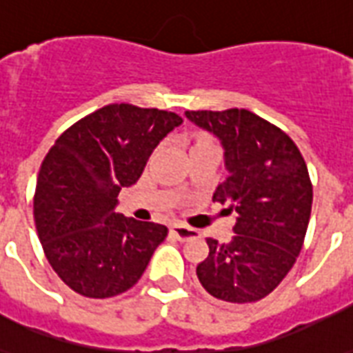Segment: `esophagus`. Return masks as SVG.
Listing matches in <instances>:
<instances>
[{
	"mask_svg": "<svg viewBox=\"0 0 353 353\" xmlns=\"http://www.w3.org/2000/svg\"><path fill=\"white\" fill-rule=\"evenodd\" d=\"M170 232L174 234L176 239L179 241H187V239H192V237H198V232L194 228H189V226H185V224H174Z\"/></svg>",
	"mask_w": 353,
	"mask_h": 353,
	"instance_id": "1",
	"label": "esophagus"
}]
</instances>
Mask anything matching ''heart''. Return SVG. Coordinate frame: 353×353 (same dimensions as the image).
<instances>
[{
	"mask_svg": "<svg viewBox=\"0 0 353 353\" xmlns=\"http://www.w3.org/2000/svg\"><path fill=\"white\" fill-rule=\"evenodd\" d=\"M210 145H215V142H213V138H211L208 132H194V134L189 138L190 151L198 150V148H210Z\"/></svg>",
	"mask_w": 353,
	"mask_h": 353,
	"instance_id": "obj_1",
	"label": "heart"
}]
</instances>
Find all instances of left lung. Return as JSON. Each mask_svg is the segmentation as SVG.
<instances>
[{"instance_id": "8db88e82", "label": "left lung", "mask_w": 353, "mask_h": 353, "mask_svg": "<svg viewBox=\"0 0 353 353\" xmlns=\"http://www.w3.org/2000/svg\"><path fill=\"white\" fill-rule=\"evenodd\" d=\"M185 116L223 143L228 177L213 202L237 213L228 243L208 239L210 254L196 265L198 281L221 301H258L288 275L305 241L312 208L305 159L284 130L245 108Z\"/></svg>"}]
</instances>
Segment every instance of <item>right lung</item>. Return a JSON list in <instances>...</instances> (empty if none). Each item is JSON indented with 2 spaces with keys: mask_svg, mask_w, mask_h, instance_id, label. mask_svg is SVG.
I'll list each match as a JSON object with an SVG mask.
<instances>
[{
  "mask_svg": "<svg viewBox=\"0 0 353 353\" xmlns=\"http://www.w3.org/2000/svg\"><path fill=\"white\" fill-rule=\"evenodd\" d=\"M174 112L108 104L69 127L39 170L33 215L48 262L83 297L123 294L140 281L168 236L157 223L116 213L117 194L142 176L170 130Z\"/></svg>",
  "mask_w": 353,
  "mask_h": 353,
  "instance_id": "add662e5",
  "label": "right lung"
}]
</instances>
